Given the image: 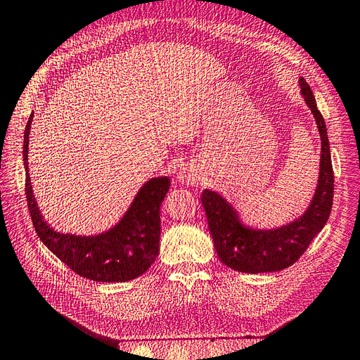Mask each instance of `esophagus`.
Here are the masks:
<instances>
[{"label": "esophagus", "instance_id": "esophagus-1", "mask_svg": "<svg viewBox=\"0 0 360 360\" xmlns=\"http://www.w3.org/2000/svg\"><path fill=\"white\" fill-rule=\"evenodd\" d=\"M177 179L184 184H195L200 180V171L198 168H195L192 165H186L180 169V172L177 174Z\"/></svg>", "mask_w": 360, "mask_h": 360}]
</instances>
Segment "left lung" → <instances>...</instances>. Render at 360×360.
<instances>
[{
  "label": "left lung",
  "mask_w": 360,
  "mask_h": 360,
  "mask_svg": "<svg viewBox=\"0 0 360 360\" xmlns=\"http://www.w3.org/2000/svg\"><path fill=\"white\" fill-rule=\"evenodd\" d=\"M299 85L321 138L319 184L307 212L299 219L275 230H254L240 222L233 205L219 193L205 189L201 195L217 257L225 266L242 274H264L292 266L323 230L332 210L333 168L328 129L311 86L303 78L299 79Z\"/></svg>",
  "instance_id": "8db88e82"
}]
</instances>
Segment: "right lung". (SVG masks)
<instances>
[{"label":"right lung","instance_id":"obj_1","mask_svg":"<svg viewBox=\"0 0 360 360\" xmlns=\"http://www.w3.org/2000/svg\"><path fill=\"white\" fill-rule=\"evenodd\" d=\"M24 134L25 195L32 225L40 240L75 274L97 282L132 281L148 270L159 254L160 205L171 186L168 177L150 179L115 226L97 236L61 234L46 224L39 210L28 176V135Z\"/></svg>","mask_w":360,"mask_h":360}]
</instances>
